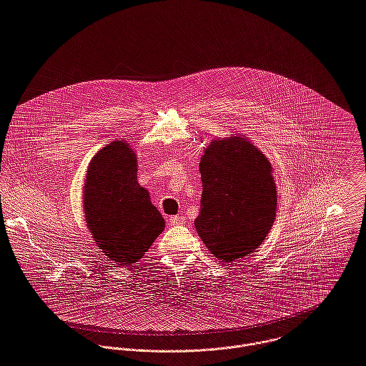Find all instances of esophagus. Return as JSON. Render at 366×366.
I'll return each mask as SVG.
<instances>
[{"instance_id": "esophagus-1", "label": "esophagus", "mask_w": 366, "mask_h": 366, "mask_svg": "<svg viewBox=\"0 0 366 366\" xmlns=\"http://www.w3.org/2000/svg\"><path fill=\"white\" fill-rule=\"evenodd\" d=\"M184 222V217L182 214H177V216H172L169 217V223L173 224V226H177V224H183Z\"/></svg>"}]
</instances>
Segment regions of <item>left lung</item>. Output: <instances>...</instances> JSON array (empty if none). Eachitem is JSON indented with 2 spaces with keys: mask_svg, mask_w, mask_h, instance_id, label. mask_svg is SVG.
I'll return each mask as SVG.
<instances>
[{
  "mask_svg": "<svg viewBox=\"0 0 366 366\" xmlns=\"http://www.w3.org/2000/svg\"><path fill=\"white\" fill-rule=\"evenodd\" d=\"M203 183L196 230L223 262L251 254L268 234L277 212L271 164L252 143L213 140L200 160Z\"/></svg>",
  "mask_w": 366,
  "mask_h": 366,
  "instance_id": "obj_1",
  "label": "left lung"
}]
</instances>
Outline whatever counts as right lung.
<instances>
[{"mask_svg":"<svg viewBox=\"0 0 366 366\" xmlns=\"http://www.w3.org/2000/svg\"><path fill=\"white\" fill-rule=\"evenodd\" d=\"M136 172L129 143L115 140L92 159L84 189L88 229L102 252L121 265L137 262L164 229Z\"/></svg>","mask_w":366,"mask_h":366,"instance_id":"add662e5","label":"right lung"}]
</instances>
